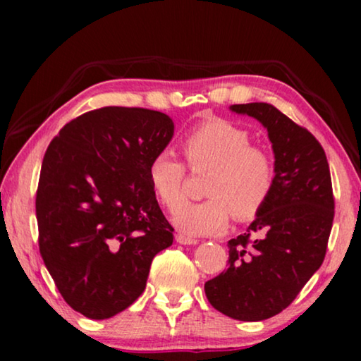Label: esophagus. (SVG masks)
<instances>
[{
    "instance_id": "1",
    "label": "esophagus",
    "mask_w": 361,
    "mask_h": 361,
    "mask_svg": "<svg viewBox=\"0 0 361 361\" xmlns=\"http://www.w3.org/2000/svg\"><path fill=\"white\" fill-rule=\"evenodd\" d=\"M176 240H177V243H180V245H197L199 243V240L197 238H190V236L182 235V233L177 235Z\"/></svg>"
}]
</instances>
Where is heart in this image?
I'll use <instances>...</instances> for the list:
<instances>
[{
	"label": "heart",
	"instance_id": "obj_1",
	"mask_svg": "<svg viewBox=\"0 0 361 361\" xmlns=\"http://www.w3.org/2000/svg\"><path fill=\"white\" fill-rule=\"evenodd\" d=\"M245 128L224 118H210L195 125L182 140L187 166L192 171L212 169L202 202L184 200L185 166L171 152L162 151L149 161L147 182L156 199L175 210L174 224L187 235H215L236 221L259 215L273 194L274 161L263 147L251 145Z\"/></svg>",
	"mask_w": 361,
	"mask_h": 361
}]
</instances>
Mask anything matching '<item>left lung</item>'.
<instances>
[{
  "instance_id": "obj_1",
  "label": "left lung",
  "mask_w": 361,
  "mask_h": 361,
  "mask_svg": "<svg viewBox=\"0 0 361 361\" xmlns=\"http://www.w3.org/2000/svg\"><path fill=\"white\" fill-rule=\"evenodd\" d=\"M231 110L263 123L273 142L276 182L246 233L228 241V268L205 283L219 312L256 322L283 312L324 263L335 202L324 147L269 103Z\"/></svg>"
}]
</instances>
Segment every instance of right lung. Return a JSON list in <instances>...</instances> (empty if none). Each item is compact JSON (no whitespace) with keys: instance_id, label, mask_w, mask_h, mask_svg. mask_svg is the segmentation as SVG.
Returning a JSON list of instances; mask_svg holds the SVG:
<instances>
[{"instance_id":"add662e5","label":"right lung","mask_w":361,"mask_h":361,"mask_svg":"<svg viewBox=\"0 0 361 361\" xmlns=\"http://www.w3.org/2000/svg\"><path fill=\"white\" fill-rule=\"evenodd\" d=\"M174 121L146 108L103 106L73 118L44 156L36 194L39 251L59 293L88 319H110L146 288L172 225L147 166Z\"/></svg>"}]
</instances>
